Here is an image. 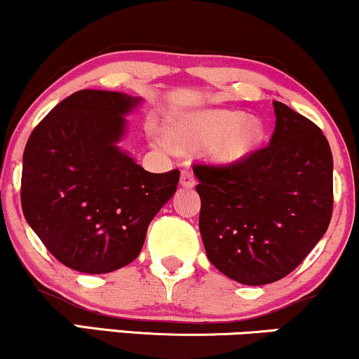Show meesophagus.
<instances>
[{"label": "esophagus", "mask_w": 359, "mask_h": 359, "mask_svg": "<svg viewBox=\"0 0 359 359\" xmlns=\"http://www.w3.org/2000/svg\"><path fill=\"white\" fill-rule=\"evenodd\" d=\"M180 183H181V187H184V188H193L194 184H196V180H194L193 171L188 170V168H184V170L181 171Z\"/></svg>", "instance_id": "esophagus-1"}]
</instances>
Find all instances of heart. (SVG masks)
I'll list each match as a JSON object with an SVG mask.
<instances>
[{
	"label": "heart",
	"mask_w": 359,
	"mask_h": 359,
	"mask_svg": "<svg viewBox=\"0 0 359 359\" xmlns=\"http://www.w3.org/2000/svg\"><path fill=\"white\" fill-rule=\"evenodd\" d=\"M263 138L258 118H243L228 109H196L166 119V138L154 135V144L191 149L206 144L208 156L218 165L246 158Z\"/></svg>",
	"instance_id": "obj_1"
}]
</instances>
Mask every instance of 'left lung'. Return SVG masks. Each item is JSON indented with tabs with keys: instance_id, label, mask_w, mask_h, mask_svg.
Listing matches in <instances>:
<instances>
[{
	"instance_id": "1",
	"label": "left lung",
	"mask_w": 359,
	"mask_h": 359,
	"mask_svg": "<svg viewBox=\"0 0 359 359\" xmlns=\"http://www.w3.org/2000/svg\"><path fill=\"white\" fill-rule=\"evenodd\" d=\"M268 146L226 166L194 165L208 259L241 285L290 274L316 246L333 213V154L315 123L273 101Z\"/></svg>"
}]
</instances>
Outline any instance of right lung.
<instances>
[{
    "instance_id": "1",
    "label": "right lung",
    "mask_w": 359,
    "mask_h": 359,
    "mask_svg": "<svg viewBox=\"0 0 359 359\" xmlns=\"http://www.w3.org/2000/svg\"><path fill=\"white\" fill-rule=\"evenodd\" d=\"M140 101L118 91H76L26 143L23 215L46 250L76 271L109 273L138 258L149 223L178 187V170L148 172L118 146L125 114Z\"/></svg>"
}]
</instances>
